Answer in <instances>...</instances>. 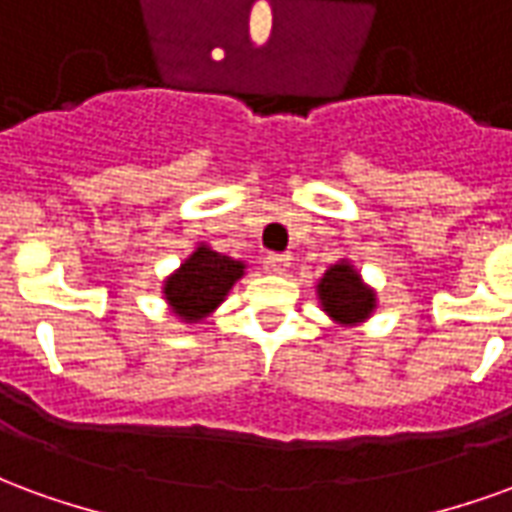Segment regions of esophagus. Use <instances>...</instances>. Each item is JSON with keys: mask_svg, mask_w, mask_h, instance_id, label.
Masks as SVG:
<instances>
[{"mask_svg": "<svg viewBox=\"0 0 512 512\" xmlns=\"http://www.w3.org/2000/svg\"><path fill=\"white\" fill-rule=\"evenodd\" d=\"M266 266L274 271V274H285L290 268V257L288 255H268Z\"/></svg>", "mask_w": 512, "mask_h": 512, "instance_id": "esophagus-1", "label": "esophagus"}]
</instances>
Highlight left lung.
I'll list each match as a JSON object with an SVG mask.
<instances>
[{"mask_svg": "<svg viewBox=\"0 0 512 512\" xmlns=\"http://www.w3.org/2000/svg\"><path fill=\"white\" fill-rule=\"evenodd\" d=\"M315 296L321 310L345 329L370 321L378 307L376 288L367 285L362 271L348 257H340L334 266L323 271V277L315 285Z\"/></svg>", "mask_w": 512, "mask_h": 512, "instance_id": "obj_1", "label": "left lung"}]
</instances>
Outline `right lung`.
I'll return each instance as SVG.
<instances>
[{
	"mask_svg": "<svg viewBox=\"0 0 512 512\" xmlns=\"http://www.w3.org/2000/svg\"><path fill=\"white\" fill-rule=\"evenodd\" d=\"M246 274L244 260L216 252L208 244H197L161 285V296L169 312L183 323H200L219 310L238 279Z\"/></svg>",
	"mask_w": 512,
	"mask_h": 512,
	"instance_id": "right-lung-1",
	"label": "right lung"
}]
</instances>
